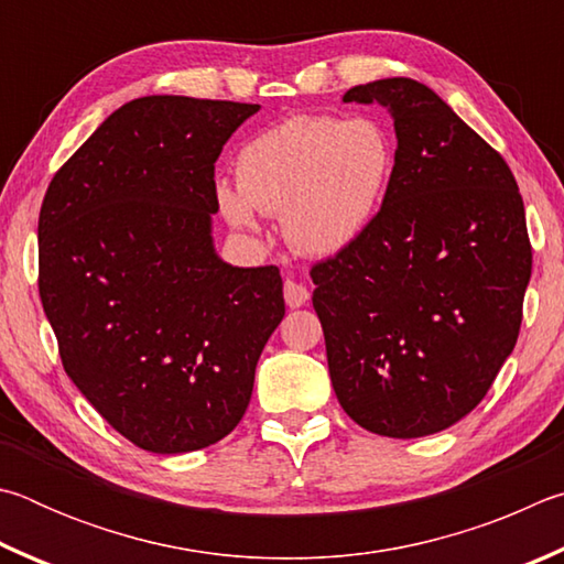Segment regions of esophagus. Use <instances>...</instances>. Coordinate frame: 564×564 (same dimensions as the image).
<instances>
[{
    "instance_id": "1",
    "label": "esophagus",
    "mask_w": 564,
    "mask_h": 564,
    "mask_svg": "<svg viewBox=\"0 0 564 564\" xmlns=\"http://www.w3.org/2000/svg\"><path fill=\"white\" fill-rule=\"evenodd\" d=\"M307 300H310V290L304 288V284L294 280L284 282V302H288L290 310L302 307V304H307Z\"/></svg>"
}]
</instances>
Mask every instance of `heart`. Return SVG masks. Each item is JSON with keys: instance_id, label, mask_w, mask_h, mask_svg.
I'll use <instances>...</instances> for the list:
<instances>
[{"instance_id": "b5f03b06", "label": "heart", "mask_w": 564, "mask_h": 564, "mask_svg": "<svg viewBox=\"0 0 564 564\" xmlns=\"http://www.w3.org/2000/svg\"><path fill=\"white\" fill-rule=\"evenodd\" d=\"M391 171V135L373 118L292 116L240 148L237 187L217 183L215 200L240 230H257V213L282 215L294 250L329 257L367 230Z\"/></svg>"}]
</instances>
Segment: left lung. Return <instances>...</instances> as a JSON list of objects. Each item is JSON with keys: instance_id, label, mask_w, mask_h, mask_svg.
Here are the masks:
<instances>
[{"instance_id": "8db88e82", "label": "left lung", "mask_w": 564, "mask_h": 564, "mask_svg": "<svg viewBox=\"0 0 564 564\" xmlns=\"http://www.w3.org/2000/svg\"><path fill=\"white\" fill-rule=\"evenodd\" d=\"M393 116L381 210L347 250L312 267L332 387L361 429L421 438L478 406L516 347L532 272L516 175L413 78L344 94Z\"/></svg>"}]
</instances>
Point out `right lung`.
<instances>
[{"label": "right lung", "mask_w": 564, "mask_h": 564, "mask_svg": "<svg viewBox=\"0 0 564 564\" xmlns=\"http://www.w3.org/2000/svg\"><path fill=\"white\" fill-rule=\"evenodd\" d=\"M257 104L143 96L58 167L39 213V297L64 371L151 453L213 446L245 416L284 317L274 264L215 254V161Z\"/></svg>", "instance_id": "add662e5"}]
</instances>
